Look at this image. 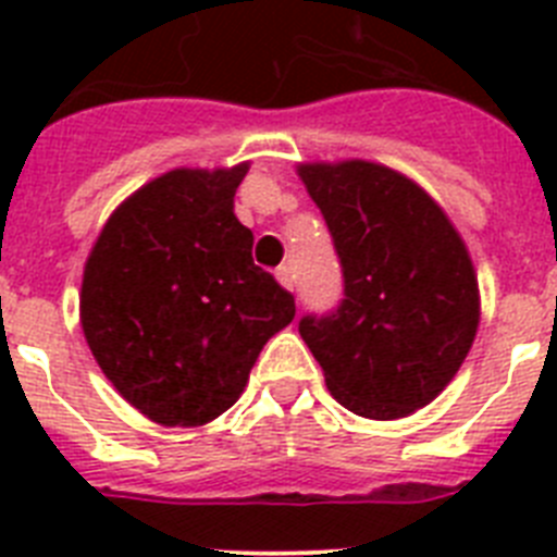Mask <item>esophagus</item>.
<instances>
[{"label":"esophagus","mask_w":557,"mask_h":557,"mask_svg":"<svg viewBox=\"0 0 557 557\" xmlns=\"http://www.w3.org/2000/svg\"><path fill=\"white\" fill-rule=\"evenodd\" d=\"M275 278H278V284H282V287H287V289H293V287H295V282H293V270H289L287 264H282V268L275 270Z\"/></svg>","instance_id":"34e87169"}]
</instances>
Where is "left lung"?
Here are the masks:
<instances>
[{"mask_svg": "<svg viewBox=\"0 0 557 557\" xmlns=\"http://www.w3.org/2000/svg\"><path fill=\"white\" fill-rule=\"evenodd\" d=\"M343 264L337 312L298 323L346 410L393 421L449 385L480 326L462 236L412 178L376 161L298 164Z\"/></svg>", "mask_w": 557, "mask_h": 557, "instance_id": "left-lung-1", "label": "left lung"}]
</instances>
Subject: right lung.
I'll return each instance as SVG.
<instances>
[{
	"label": "right lung",
	"mask_w": 557,
	"mask_h": 557,
	"mask_svg": "<svg viewBox=\"0 0 557 557\" xmlns=\"http://www.w3.org/2000/svg\"><path fill=\"white\" fill-rule=\"evenodd\" d=\"M248 161L178 166L122 200L83 268L81 326L127 405L161 426H203L248 385L293 295L256 268L234 214Z\"/></svg>",
	"instance_id": "right-lung-1"
}]
</instances>
